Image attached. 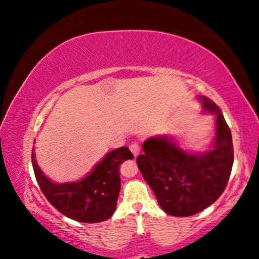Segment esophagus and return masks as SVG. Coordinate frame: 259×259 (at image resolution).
<instances>
[{"instance_id":"1","label":"esophagus","mask_w":259,"mask_h":259,"mask_svg":"<svg viewBox=\"0 0 259 259\" xmlns=\"http://www.w3.org/2000/svg\"><path fill=\"white\" fill-rule=\"evenodd\" d=\"M130 150H131V152H132V153H133L134 157H137V155L139 154V151H140L139 144L134 141V143H132V144L130 145Z\"/></svg>"}]
</instances>
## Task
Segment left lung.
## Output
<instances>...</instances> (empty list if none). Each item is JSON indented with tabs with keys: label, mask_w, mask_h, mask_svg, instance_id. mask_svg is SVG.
<instances>
[{
	"label": "left lung",
	"mask_w": 259,
	"mask_h": 259,
	"mask_svg": "<svg viewBox=\"0 0 259 259\" xmlns=\"http://www.w3.org/2000/svg\"><path fill=\"white\" fill-rule=\"evenodd\" d=\"M204 113L214 115L210 150H184L169 136L144 141L137 164L160 207L175 217H189L210 206L224 192L233 165L232 137L221 108L211 99L197 98Z\"/></svg>",
	"instance_id": "8db88e82"
}]
</instances>
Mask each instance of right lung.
Returning a JSON list of instances; mask_svg holds the SVG:
<instances>
[{
  "mask_svg": "<svg viewBox=\"0 0 259 259\" xmlns=\"http://www.w3.org/2000/svg\"><path fill=\"white\" fill-rule=\"evenodd\" d=\"M133 159L128 147L113 150L82 179L72 183H54L44 175L35 153L31 162L38 186L47 200L66 217L81 223H100L114 213L120 192L119 166Z\"/></svg>",
  "mask_w": 259,
  "mask_h": 259,
  "instance_id": "add662e5",
  "label": "right lung"
}]
</instances>
